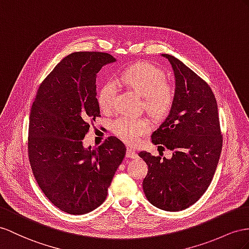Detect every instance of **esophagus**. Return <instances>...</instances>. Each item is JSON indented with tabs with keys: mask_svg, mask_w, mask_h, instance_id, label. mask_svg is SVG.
Masks as SVG:
<instances>
[{
	"mask_svg": "<svg viewBox=\"0 0 249 249\" xmlns=\"http://www.w3.org/2000/svg\"><path fill=\"white\" fill-rule=\"evenodd\" d=\"M126 157L128 159H136V158H138V155H137V152H136L135 149L131 148V147H128V148H127V151H126Z\"/></svg>",
	"mask_w": 249,
	"mask_h": 249,
	"instance_id": "34e87169",
	"label": "esophagus"
}]
</instances>
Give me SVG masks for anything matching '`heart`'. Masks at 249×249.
I'll return each mask as SVG.
<instances>
[{"label": "heart", "mask_w": 249, "mask_h": 249, "mask_svg": "<svg viewBox=\"0 0 249 249\" xmlns=\"http://www.w3.org/2000/svg\"><path fill=\"white\" fill-rule=\"evenodd\" d=\"M118 82L132 89L143 98V106L151 117L163 119L167 116L175 103L176 90L166 81L161 69L150 64H137L120 73ZM117 86L109 81L101 87L98 102L100 108L108 112L114 108ZM112 130L126 143H136L150 130V124L145 118L122 116L113 122Z\"/></svg>", "instance_id": "obj_1"}]
</instances>
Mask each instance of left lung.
Masks as SVG:
<instances>
[{
	"mask_svg": "<svg viewBox=\"0 0 249 249\" xmlns=\"http://www.w3.org/2000/svg\"><path fill=\"white\" fill-rule=\"evenodd\" d=\"M162 55L174 70L176 98L151 141L174 154L171 159L146 151L139 156L148 166L143 181L147 200L160 209L180 212L195 204L208 188L219 163L223 137L212 88L180 60Z\"/></svg>",
	"mask_w": 249,
	"mask_h": 249,
	"instance_id": "1",
	"label": "left lung"
}]
</instances>
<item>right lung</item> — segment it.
Instances as JSON below:
<instances>
[{
    "mask_svg": "<svg viewBox=\"0 0 249 249\" xmlns=\"http://www.w3.org/2000/svg\"><path fill=\"white\" fill-rule=\"evenodd\" d=\"M116 62L109 53H72L37 89L31 107L28 157L37 185L55 207L84 214L99 207L126 154L116 137L85 148L89 123L101 117L97 73Z\"/></svg>",
    "mask_w": 249,
    "mask_h": 249,
    "instance_id": "add662e5",
    "label": "right lung"
}]
</instances>
